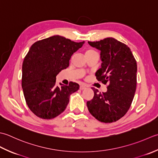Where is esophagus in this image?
Wrapping results in <instances>:
<instances>
[{"label": "esophagus", "instance_id": "obj_1", "mask_svg": "<svg viewBox=\"0 0 158 158\" xmlns=\"http://www.w3.org/2000/svg\"><path fill=\"white\" fill-rule=\"evenodd\" d=\"M85 88H86V86L85 85H80V90H83V89H85Z\"/></svg>", "mask_w": 158, "mask_h": 158}]
</instances>
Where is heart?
I'll return each instance as SVG.
<instances>
[{"instance_id": "obj_1", "label": "heart", "mask_w": 158, "mask_h": 158, "mask_svg": "<svg viewBox=\"0 0 158 158\" xmlns=\"http://www.w3.org/2000/svg\"><path fill=\"white\" fill-rule=\"evenodd\" d=\"M95 53H97L95 50L91 49V48H89V49L86 50L85 52V56H87L89 55H91L92 54H95Z\"/></svg>"}]
</instances>
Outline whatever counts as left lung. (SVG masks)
I'll use <instances>...</instances> for the list:
<instances>
[{
    "label": "left lung",
    "mask_w": 158,
    "mask_h": 158,
    "mask_svg": "<svg viewBox=\"0 0 158 158\" xmlns=\"http://www.w3.org/2000/svg\"><path fill=\"white\" fill-rule=\"evenodd\" d=\"M88 43L101 51L102 67L95 76L98 81L108 85L105 93H98L92 87L94 96L86 105L96 119L112 123L127 113L133 101L137 84L136 60L127 45L112 37Z\"/></svg>",
    "instance_id": "8db88e82"
}]
</instances>
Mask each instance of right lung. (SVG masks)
Instances as JSON below:
<instances>
[{
    "label": "right lung",
    "instance_id": "1",
    "mask_svg": "<svg viewBox=\"0 0 158 158\" xmlns=\"http://www.w3.org/2000/svg\"><path fill=\"white\" fill-rule=\"evenodd\" d=\"M84 43L54 35L31 46L22 63V87L28 107L37 117H56L65 110L70 95L78 90L76 82L56 86V76L69 66L71 56Z\"/></svg>",
    "mask_w": 158,
    "mask_h": 158
}]
</instances>
